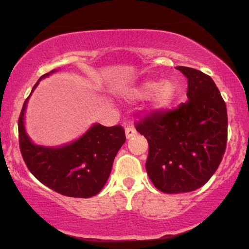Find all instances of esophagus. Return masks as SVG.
<instances>
[{"label":"esophagus","instance_id":"esophagus-1","mask_svg":"<svg viewBox=\"0 0 249 249\" xmlns=\"http://www.w3.org/2000/svg\"><path fill=\"white\" fill-rule=\"evenodd\" d=\"M136 133H137L136 128L132 126H127L126 128H125V136H126L127 139L132 138V137L136 136Z\"/></svg>","mask_w":249,"mask_h":249}]
</instances>
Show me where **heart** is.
<instances>
[{"label":"heart","mask_w":249,"mask_h":249,"mask_svg":"<svg viewBox=\"0 0 249 249\" xmlns=\"http://www.w3.org/2000/svg\"><path fill=\"white\" fill-rule=\"evenodd\" d=\"M176 93V85L168 79L161 83H158L154 79H146L139 83L138 85L126 89L125 91V95L134 101L148 98V107L154 112L166 108L172 103Z\"/></svg>","instance_id":"obj_1"}]
</instances>
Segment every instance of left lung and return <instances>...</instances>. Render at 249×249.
<instances>
[{
  "mask_svg": "<svg viewBox=\"0 0 249 249\" xmlns=\"http://www.w3.org/2000/svg\"><path fill=\"white\" fill-rule=\"evenodd\" d=\"M187 78L186 103L157 111L137 124L147 139L146 172L159 191L192 192L211 179L220 165L227 142V110L210 76L177 67Z\"/></svg>",
  "mask_w": 249,
  "mask_h": 249,
  "instance_id": "obj_1",
  "label": "left lung"
}]
</instances>
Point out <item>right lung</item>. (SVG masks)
Instances as JSON below:
<instances>
[{"instance_id":"add662e5","label":"right lung","mask_w":249,"mask_h":249,"mask_svg":"<svg viewBox=\"0 0 249 249\" xmlns=\"http://www.w3.org/2000/svg\"><path fill=\"white\" fill-rule=\"evenodd\" d=\"M56 71L58 70L45 73L37 81L22 107L18 119L22 157L30 172L55 192L72 198H91L107 184L116 154L126 139L124 128L121 125L107 127L95 123L79 138L68 144H35L25 130L28 101L39 82Z\"/></svg>"}]
</instances>
